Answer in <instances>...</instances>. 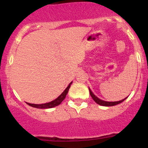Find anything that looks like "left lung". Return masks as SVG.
<instances>
[{"instance_id": "8db88e82", "label": "left lung", "mask_w": 148, "mask_h": 148, "mask_svg": "<svg viewBox=\"0 0 148 148\" xmlns=\"http://www.w3.org/2000/svg\"><path fill=\"white\" fill-rule=\"evenodd\" d=\"M89 90H90V95H91V97L92 98V99L95 101V102L97 103V104H99V105L105 106V107H110V106H114V105H116V104H120V103L123 102V101H125L127 98V97H126L125 99H122V100H121V101H103V100H101V99H99V98H98L96 95H94L93 92L91 91V90H90V88H89Z\"/></svg>"}]
</instances>
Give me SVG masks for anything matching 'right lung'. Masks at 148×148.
<instances>
[{"label":"right lung","instance_id":"add662e5","mask_svg":"<svg viewBox=\"0 0 148 148\" xmlns=\"http://www.w3.org/2000/svg\"><path fill=\"white\" fill-rule=\"evenodd\" d=\"M73 82H70L69 84V85L67 86L66 89L64 90V92L61 94V95L58 96L57 99H56L55 100L52 101L48 103H45V104H30V103H27V104L32 108H39V109H47V108H53L54 107H56V106L59 105L61 102L63 101V100L66 98V95H67L68 91H69V89H70V85L72 84Z\"/></svg>","mask_w":148,"mask_h":148}]
</instances>
